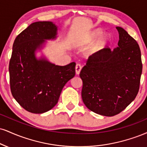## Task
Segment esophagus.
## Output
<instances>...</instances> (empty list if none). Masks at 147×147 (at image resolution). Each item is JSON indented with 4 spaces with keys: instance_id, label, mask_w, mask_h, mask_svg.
<instances>
[{
    "instance_id": "obj_1",
    "label": "esophagus",
    "mask_w": 147,
    "mask_h": 147,
    "mask_svg": "<svg viewBox=\"0 0 147 147\" xmlns=\"http://www.w3.org/2000/svg\"><path fill=\"white\" fill-rule=\"evenodd\" d=\"M81 70V66L79 63H77V65H76L75 66V72L77 75H79V73H80V71Z\"/></svg>"
}]
</instances>
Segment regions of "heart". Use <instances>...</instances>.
<instances>
[{
	"label": "heart",
	"instance_id": "1",
	"mask_svg": "<svg viewBox=\"0 0 147 147\" xmlns=\"http://www.w3.org/2000/svg\"><path fill=\"white\" fill-rule=\"evenodd\" d=\"M102 33H103V32H102V31H101V30L100 29L95 30V31H94L93 32H92L90 33V35L89 36V39L90 40H95V39L99 38L100 36H101ZM109 40H110V37L108 36V35H105V36L103 37V38H102V40L99 42L98 45H99L100 47L105 46V45H107V42H108Z\"/></svg>",
	"mask_w": 147,
	"mask_h": 147
}]
</instances>
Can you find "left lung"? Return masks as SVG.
<instances>
[{
    "label": "left lung",
    "mask_w": 147,
    "mask_h": 147,
    "mask_svg": "<svg viewBox=\"0 0 147 147\" xmlns=\"http://www.w3.org/2000/svg\"><path fill=\"white\" fill-rule=\"evenodd\" d=\"M118 47L105 48L89 57L81 69L82 100L92 112L105 116L119 114L135 99L142 71L138 44L117 26Z\"/></svg>",
    "instance_id": "obj_1"
}]
</instances>
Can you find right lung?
Returning a JSON list of instances; mask_svg holds the SVG:
<instances>
[{"mask_svg": "<svg viewBox=\"0 0 147 147\" xmlns=\"http://www.w3.org/2000/svg\"><path fill=\"white\" fill-rule=\"evenodd\" d=\"M57 31V26L52 22H35L13 42L9 65L12 96L21 107L33 114L52 109L63 86L75 75V62L61 66L35 57V51L41 49L45 40L56 38Z\"/></svg>", "mask_w": 147, "mask_h": 147, "instance_id": "right-lung-1", "label": "right lung"}]
</instances>
